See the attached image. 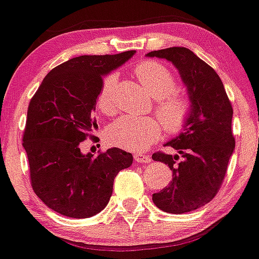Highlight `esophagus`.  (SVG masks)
<instances>
[{
	"label": "esophagus",
	"mask_w": 259,
	"mask_h": 259,
	"mask_svg": "<svg viewBox=\"0 0 259 259\" xmlns=\"http://www.w3.org/2000/svg\"><path fill=\"white\" fill-rule=\"evenodd\" d=\"M134 157H135V161L141 162V164H145V162L151 161V156H150V155L141 154V152H136V154L134 155Z\"/></svg>",
	"instance_id": "34e87169"
}]
</instances>
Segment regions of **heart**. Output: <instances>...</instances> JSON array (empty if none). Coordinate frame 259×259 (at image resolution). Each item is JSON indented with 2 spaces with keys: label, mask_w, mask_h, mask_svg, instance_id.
Returning <instances> with one entry per match:
<instances>
[{
  "label": "heart",
  "mask_w": 259,
  "mask_h": 259,
  "mask_svg": "<svg viewBox=\"0 0 259 259\" xmlns=\"http://www.w3.org/2000/svg\"><path fill=\"white\" fill-rule=\"evenodd\" d=\"M136 75L151 97L156 99L155 112L165 130L171 134L182 131L191 117L192 103L186 93L174 90L176 78L170 70L155 61H145L137 66ZM115 83L117 76H108L97 98L98 109L109 117L118 112V102L114 97ZM161 123L154 117L124 115L110 124L108 136L113 144L122 149L144 151L160 139L162 134Z\"/></svg>",
  "instance_id": "b5f03b06"
}]
</instances>
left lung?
Wrapping results in <instances>:
<instances>
[{"instance_id":"left-lung-1","label":"left lung","mask_w":259,"mask_h":259,"mask_svg":"<svg viewBox=\"0 0 259 259\" xmlns=\"http://www.w3.org/2000/svg\"><path fill=\"white\" fill-rule=\"evenodd\" d=\"M146 56L174 65L192 103L186 127L165 144L178 154L152 155L173 171L169 186L152 194V201L160 210L179 215L205 206L218 193L235 149L233 108L215 70L188 48L171 47Z\"/></svg>"}]
</instances>
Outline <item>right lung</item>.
Here are the masks:
<instances>
[{"instance_id":"1","label":"right lung","mask_w":259,"mask_h":259,"mask_svg":"<svg viewBox=\"0 0 259 259\" xmlns=\"http://www.w3.org/2000/svg\"><path fill=\"white\" fill-rule=\"evenodd\" d=\"M136 51L80 56L54 67L41 81L28 108L23 146L36 196L51 210L86 219L104 210L113 182L134 156L118 147L94 156L81 144L98 128L95 105L103 77Z\"/></svg>"}]
</instances>
